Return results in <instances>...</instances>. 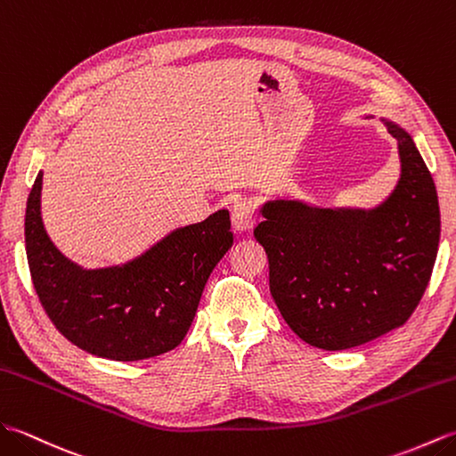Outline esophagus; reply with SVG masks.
<instances>
[{"instance_id": "esophagus-1", "label": "esophagus", "mask_w": 456, "mask_h": 456, "mask_svg": "<svg viewBox=\"0 0 456 456\" xmlns=\"http://www.w3.org/2000/svg\"><path fill=\"white\" fill-rule=\"evenodd\" d=\"M256 205L249 199H238L234 205H232V226L238 232L249 230L256 224Z\"/></svg>"}]
</instances>
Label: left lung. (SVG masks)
Here are the masks:
<instances>
[{"label": "left lung", "instance_id": "8db88e82", "mask_svg": "<svg viewBox=\"0 0 456 456\" xmlns=\"http://www.w3.org/2000/svg\"><path fill=\"white\" fill-rule=\"evenodd\" d=\"M402 175L374 210L267 202L254 236L269 257V289L282 318L314 347H357L400 328L428 289L441 234L433 177L400 126Z\"/></svg>", "mask_w": 456, "mask_h": 456}]
</instances>
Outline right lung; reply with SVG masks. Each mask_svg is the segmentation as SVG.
Listing matches in <instances>:
<instances>
[{
  "mask_svg": "<svg viewBox=\"0 0 456 456\" xmlns=\"http://www.w3.org/2000/svg\"><path fill=\"white\" fill-rule=\"evenodd\" d=\"M40 189L43 174L27 199L25 249L37 297L56 330L79 349L113 361L175 349L208 275L234 241L228 210L174 230L123 267L84 271L46 236Z\"/></svg>",
  "mask_w": 456,
  "mask_h": 456,
  "instance_id": "obj_1",
  "label": "right lung"
}]
</instances>
